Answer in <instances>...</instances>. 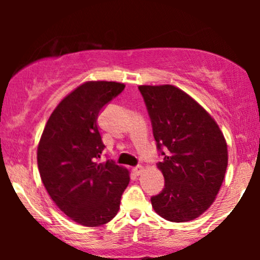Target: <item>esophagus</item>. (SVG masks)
I'll return each mask as SVG.
<instances>
[{
  "label": "esophagus",
  "mask_w": 260,
  "mask_h": 260,
  "mask_svg": "<svg viewBox=\"0 0 260 260\" xmlns=\"http://www.w3.org/2000/svg\"><path fill=\"white\" fill-rule=\"evenodd\" d=\"M143 171H144V169H143V166H136V168H133V174L137 175V176L142 174Z\"/></svg>",
  "instance_id": "esophagus-1"
}]
</instances>
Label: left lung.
<instances>
[{"instance_id": "obj_1", "label": "left lung", "mask_w": 260, "mask_h": 260, "mask_svg": "<svg viewBox=\"0 0 260 260\" xmlns=\"http://www.w3.org/2000/svg\"><path fill=\"white\" fill-rule=\"evenodd\" d=\"M162 160L165 187L151 197L155 213L172 222L201 216L215 201L228 168V144L214 118L174 85H140Z\"/></svg>"}]
</instances>
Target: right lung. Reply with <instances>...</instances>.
Returning a JSON list of instances; mask_svg holds the SVG:
<instances>
[{
  "mask_svg": "<svg viewBox=\"0 0 260 260\" xmlns=\"http://www.w3.org/2000/svg\"><path fill=\"white\" fill-rule=\"evenodd\" d=\"M124 84L86 82L53 110L38 147V168L47 193L61 211L79 225L111 221L129 183L127 169L101 162L104 145L98 115Z\"/></svg>",
  "mask_w": 260,
  "mask_h": 260,
  "instance_id": "right-lung-1",
  "label": "right lung"
}]
</instances>
